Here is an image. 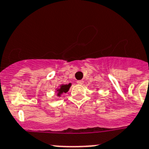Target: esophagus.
Listing matches in <instances>:
<instances>
[{"mask_svg":"<svg viewBox=\"0 0 149 149\" xmlns=\"http://www.w3.org/2000/svg\"><path fill=\"white\" fill-rule=\"evenodd\" d=\"M77 84H79V85H82V84H84V80H77Z\"/></svg>","mask_w":149,"mask_h":149,"instance_id":"esophagus-1","label":"esophagus"}]
</instances>
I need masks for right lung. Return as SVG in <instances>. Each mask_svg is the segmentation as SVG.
Returning a JSON list of instances; mask_svg holds the SVG:
<instances>
[{"label": "right lung", "mask_w": 149, "mask_h": 149, "mask_svg": "<svg viewBox=\"0 0 149 149\" xmlns=\"http://www.w3.org/2000/svg\"><path fill=\"white\" fill-rule=\"evenodd\" d=\"M72 84H63V85L60 86V88L57 89V91H58V96H61V94L63 93H66L68 91H69V88L71 87Z\"/></svg>", "instance_id": "right-lung-1"}]
</instances>
